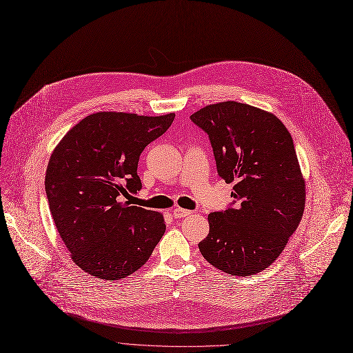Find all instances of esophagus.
<instances>
[{"label":"esophagus","instance_id":"obj_1","mask_svg":"<svg viewBox=\"0 0 353 353\" xmlns=\"http://www.w3.org/2000/svg\"><path fill=\"white\" fill-rule=\"evenodd\" d=\"M189 214H192V212H190V210H188V209H181V208H176V209H173V216H174L176 219L186 217V216H189Z\"/></svg>","mask_w":353,"mask_h":353}]
</instances>
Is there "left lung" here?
<instances>
[{
  "instance_id": "8db88e82",
  "label": "left lung",
  "mask_w": 353,
  "mask_h": 353,
  "mask_svg": "<svg viewBox=\"0 0 353 353\" xmlns=\"http://www.w3.org/2000/svg\"><path fill=\"white\" fill-rule=\"evenodd\" d=\"M190 119L209 134L219 176L234 183V208L209 214L199 249L229 274L262 272L281 256L305 210L292 136L274 114L237 101L206 105Z\"/></svg>"
}]
</instances>
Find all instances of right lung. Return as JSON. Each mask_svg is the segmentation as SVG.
I'll return each mask as SVG.
<instances>
[{"mask_svg": "<svg viewBox=\"0 0 353 353\" xmlns=\"http://www.w3.org/2000/svg\"><path fill=\"white\" fill-rule=\"evenodd\" d=\"M173 120L174 113L148 117L100 111L74 125L54 148L46 172L50 212L72 262L85 273L124 279L160 242L163 214L119 197L141 189L140 154Z\"/></svg>", "mask_w": 353, "mask_h": 353, "instance_id": "1", "label": "right lung"}]
</instances>
